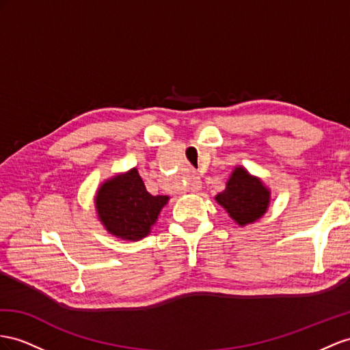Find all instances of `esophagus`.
<instances>
[{
	"label": "esophagus",
	"mask_w": 350,
	"mask_h": 350,
	"mask_svg": "<svg viewBox=\"0 0 350 350\" xmlns=\"http://www.w3.org/2000/svg\"><path fill=\"white\" fill-rule=\"evenodd\" d=\"M191 192H198L200 189H201V186H202V182H201V178H200V176H196V174H193L192 177H191Z\"/></svg>",
	"instance_id": "34e87169"
}]
</instances>
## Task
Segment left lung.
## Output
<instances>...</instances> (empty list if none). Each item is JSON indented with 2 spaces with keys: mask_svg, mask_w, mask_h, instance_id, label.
Wrapping results in <instances>:
<instances>
[{
  "mask_svg": "<svg viewBox=\"0 0 350 350\" xmlns=\"http://www.w3.org/2000/svg\"><path fill=\"white\" fill-rule=\"evenodd\" d=\"M216 201L228 211L230 219L245 226L260 219L271 202V191L260 178L250 174L244 167H235L225 191L216 195Z\"/></svg>",
  "mask_w": 350,
  "mask_h": 350,
  "instance_id": "obj_1",
  "label": "left lung"
}]
</instances>
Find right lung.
Wrapping results in <instances>:
<instances>
[{
    "label": "right lung",
    "instance_id": "right-lung-1",
    "mask_svg": "<svg viewBox=\"0 0 350 350\" xmlns=\"http://www.w3.org/2000/svg\"><path fill=\"white\" fill-rule=\"evenodd\" d=\"M167 195H150L137 168L111 177L96 193V211L106 230L116 238L139 241L150 234Z\"/></svg>",
    "mask_w": 350,
    "mask_h": 350
}]
</instances>
